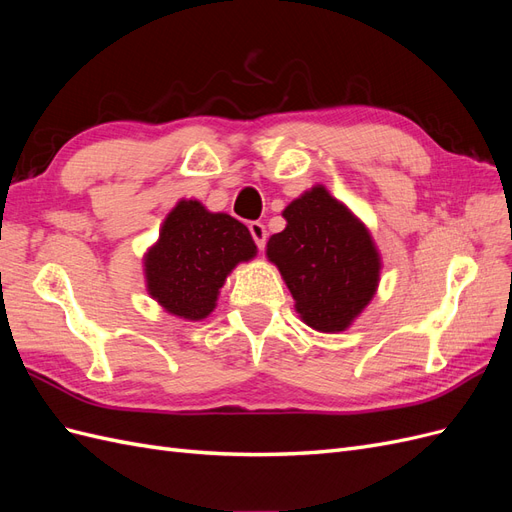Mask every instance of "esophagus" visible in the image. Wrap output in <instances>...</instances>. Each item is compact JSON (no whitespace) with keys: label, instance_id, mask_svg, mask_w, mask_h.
<instances>
[{"label":"esophagus","instance_id":"obj_1","mask_svg":"<svg viewBox=\"0 0 512 512\" xmlns=\"http://www.w3.org/2000/svg\"><path fill=\"white\" fill-rule=\"evenodd\" d=\"M250 235L254 239V243L258 245V250H265L267 245V228L262 222H250Z\"/></svg>","mask_w":512,"mask_h":512}]
</instances>
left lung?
Returning <instances> with one entry per match:
<instances>
[{
  "instance_id": "1",
  "label": "left lung",
  "mask_w": 512,
  "mask_h": 512,
  "mask_svg": "<svg viewBox=\"0 0 512 512\" xmlns=\"http://www.w3.org/2000/svg\"><path fill=\"white\" fill-rule=\"evenodd\" d=\"M286 228L267 243L301 320L320 333L346 331L374 299L382 260L367 226L314 185L284 209Z\"/></svg>"
}]
</instances>
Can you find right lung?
<instances>
[{
  "label": "right lung",
  "mask_w": 512,
  "mask_h": 512,
  "mask_svg": "<svg viewBox=\"0 0 512 512\" xmlns=\"http://www.w3.org/2000/svg\"><path fill=\"white\" fill-rule=\"evenodd\" d=\"M254 256L256 243L245 224L207 211L198 200H179L143 258L147 292L164 312L203 320L215 309L230 271Z\"/></svg>",
  "instance_id": "1"
}]
</instances>
